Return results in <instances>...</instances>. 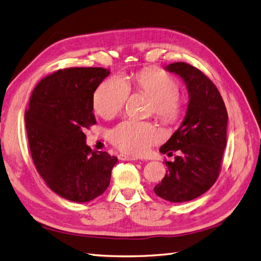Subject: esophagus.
<instances>
[{"instance_id": "34e87169", "label": "esophagus", "mask_w": 261, "mask_h": 261, "mask_svg": "<svg viewBox=\"0 0 261 261\" xmlns=\"http://www.w3.org/2000/svg\"><path fill=\"white\" fill-rule=\"evenodd\" d=\"M119 159L120 160H123V161H137V160H138V158H136V156L125 155V154H120Z\"/></svg>"}]
</instances>
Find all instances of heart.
Here are the masks:
<instances>
[{
  "mask_svg": "<svg viewBox=\"0 0 261 261\" xmlns=\"http://www.w3.org/2000/svg\"><path fill=\"white\" fill-rule=\"evenodd\" d=\"M130 89L151 98L150 113H154L164 123H174L182 117L185 98L178 90L176 79L156 68H146L133 73L130 82L112 76L98 86L92 98L93 110L105 119L116 117L123 109ZM161 132L151 122L125 120L110 132L112 144L120 151L141 155L161 140Z\"/></svg>",
  "mask_w": 261,
  "mask_h": 261,
  "instance_id": "heart-1",
  "label": "heart"
}]
</instances>
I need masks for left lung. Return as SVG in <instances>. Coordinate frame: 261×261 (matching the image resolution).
<instances>
[{
  "label": "left lung",
  "instance_id": "obj_1",
  "mask_svg": "<svg viewBox=\"0 0 261 261\" xmlns=\"http://www.w3.org/2000/svg\"><path fill=\"white\" fill-rule=\"evenodd\" d=\"M164 68L183 79L189 92V106L179 128L160 152L179 151L181 155L165 164L169 170L154 193L172 203H183L208 191L219 175L227 143L228 115L216 86L204 73L186 63H173Z\"/></svg>",
  "mask_w": 261,
  "mask_h": 261
}]
</instances>
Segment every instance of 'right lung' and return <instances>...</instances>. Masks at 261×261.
I'll return each instance as SVG.
<instances>
[{
    "instance_id": "right-lung-1",
    "label": "right lung",
    "mask_w": 261,
    "mask_h": 261,
    "mask_svg": "<svg viewBox=\"0 0 261 261\" xmlns=\"http://www.w3.org/2000/svg\"><path fill=\"white\" fill-rule=\"evenodd\" d=\"M110 70L76 67L43 78L33 90L25 125L33 162L56 194L76 203L101 195L118 162L86 144L85 129L96 123L93 92Z\"/></svg>"
}]
</instances>
